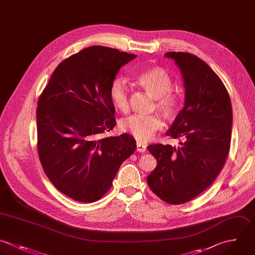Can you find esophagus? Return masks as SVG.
<instances>
[{"mask_svg":"<svg viewBox=\"0 0 255 255\" xmlns=\"http://www.w3.org/2000/svg\"><path fill=\"white\" fill-rule=\"evenodd\" d=\"M136 150L139 152H144L146 150V145L141 143V142H137L136 143Z\"/></svg>","mask_w":255,"mask_h":255,"instance_id":"34e87169","label":"esophagus"}]
</instances>
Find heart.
<instances>
[{"label": "heart", "instance_id": "1", "mask_svg": "<svg viewBox=\"0 0 255 255\" xmlns=\"http://www.w3.org/2000/svg\"><path fill=\"white\" fill-rule=\"evenodd\" d=\"M137 85L155 99V107L167 120H173L180 109L178 97L171 93L172 80L165 70L152 67L139 73L135 77ZM110 99L116 110L127 112L128 108V91L122 79H115L110 87ZM163 122L157 115H133L121 122L123 131L131 134L136 140L147 141L155 132L161 129Z\"/></svg>", "mask_w": 255, "mask_h": 255}]
</instances>
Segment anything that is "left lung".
Returning a JSON list of instances; mask_svg holds the SVG:
<instances>
[{
    "mask_svg": "<svg viewBox=\"0 0 255 255\" xmlns=\"http://www.w3.org/2000/svg\"><path fill=\"white\" fill-rule=\"evenodd\" d=\"M179 68L185 89L184 107L166 135L183 138L179 146L150 144L157 164L147 176L154 194L169 204L185 203L205 190L222 169L230 148L232 108L219 77L194 55H164Z\"/></svg>",
    "mask_w": 255,
    "mask_h": 255,
    "instance_id": "1",
    "label": "left lung"
}]
</instances>
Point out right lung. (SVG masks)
Listing matches in <instances>:
<instances>
[{
  "mask_svg": "<svg viewBox=\"0 0 255 255\" xmlns=\"http://www.w3.org/2000/svg\"><path fill=\"white\" fill-rule=\"evenodd\" d=\"M135 57L102 46L86 48L57 67L39 99L41 163L51 182L77 201L99 200L136 148L128 133L99 138L116 126L111 84Z\"/></svg>",
  "mask_w": 255,
  "mask_h": 255,
  "instance_id": "add662e5",
  "label": "right lung"
}]
</instances>
